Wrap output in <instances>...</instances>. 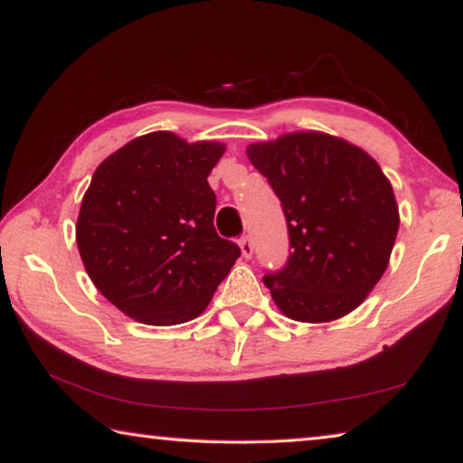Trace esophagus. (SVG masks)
I'll list each match as a JSON object with an SVG mask.
<instances>
[{
  "mask_svg": "<svg viewBox=\"0 0 463 463\" xmlns=\"http://www.w3.org/2000/svg\"><path fill=\"white\" fill-rule=\"evenodd\" d=\"M239 245H241L242 257H247V260H250V257H253V241H250L249 234H245V237H241Z\"/></svg>",
  "mask_w": 463,
  "mask_h": 463,
  "instance_id": "34e87169",
  "label": "esophagus"
}]
</instances>
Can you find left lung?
<instances>
[{
	"mask_svg": "<svg viewBox=\"0 0 463 463\" xmlns=\"http://www.w3.org/2000/svg\"><path fill=\"white\" fill-rule=\"evenodd\" d=\"M281 202L289 255L263 284L288 318L328 323L362 304L388 268L398 206L378 163L325 132L247 146Z\"/></svg>",
	"mask_w": 463,
	"mask_h": 463,
	"instance_id": "left-lung-1",
	"label": "left lung"
}]
</instances>
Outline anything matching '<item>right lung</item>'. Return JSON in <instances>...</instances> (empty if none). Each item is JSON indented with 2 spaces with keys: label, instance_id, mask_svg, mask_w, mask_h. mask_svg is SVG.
Returning <instances> with one entry per match:
<instances>
[{
  "label": "right lung",
  "instance_id": "1",
  "mask_svg": "<svg viewBox=\"0 0 463 463\" xmlns=\"http://www.w3.org/2000/svg\"><path fill=\"white\" fill-rule=\"evenodd\" d=\"M221 143L151 132L96 169L77 218L85 271L116 308L145 325L200 317L241 257L214 229L208 175Z\"/></svg>",
  "mask_w": 463,
  "mask_h": 463
}]
</instances>
